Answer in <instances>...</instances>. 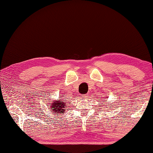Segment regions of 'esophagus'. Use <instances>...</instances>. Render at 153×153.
<instances>
[{
  "instance_id": "esophagus-1",
  "label": "esophagus",
  "mask_w": 153,
  "mask_h": 153,
  "mask_svg": "<svg viewBox=\"0 0 153 153\" xmlns=\"http://www.w3.org/2000/svg\"><path fill=\"white\" fill-rule=\"evenodd\" d=\"M82 96L83 97V98H87V97H88V96L86 95V94H84V95H82Z\"/></svg>"
}]
</instances>
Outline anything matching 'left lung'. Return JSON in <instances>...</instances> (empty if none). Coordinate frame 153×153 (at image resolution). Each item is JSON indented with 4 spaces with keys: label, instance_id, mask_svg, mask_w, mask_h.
Returning a JSON list of instances; mask_svg holds the SVG:
<instances>
[{
    "label": "left lung",
    "instance_id": "1",
    "mask_svg": "<svg viewBox=\"0 0 153 153\" xmlns=\"http://www.w3.org/2000/svg\"><path fill=\"white\" fill-rule=\"evenodd\" d=\"M110 108H111V107H110Z\"/></svg>",
    "mask_w": 153,
    "mask_h": 153
}]
</instances>
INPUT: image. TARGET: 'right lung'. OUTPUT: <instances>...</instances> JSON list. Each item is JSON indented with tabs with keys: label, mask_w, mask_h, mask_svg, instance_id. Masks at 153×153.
I'll use <instances>...</instances> for the list:
<instances>
[{
	"label": "right lung",
	"mask_w": 153,
	"mask_h": 153,
	"mask_svg": "<svg viewBox=\"0 0 153 153\" xmlns=\"http://www.w3.org/2000/svg\"><path fill=\"white\" fill-rule=\"evenodd\" d=\"M51 106V107L50 108H51V109H52V114H56L57 115H59V114L60 113H65L64 110L66 108L65 103H64L63 100L53 102V103H52Z\"/></svg>",
	"instance_id": "obj_1"
}]
</instances>
